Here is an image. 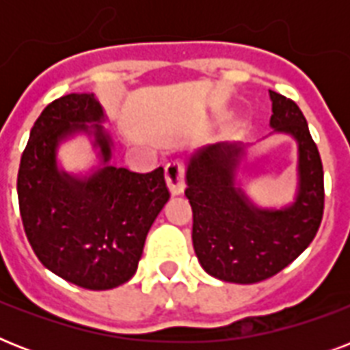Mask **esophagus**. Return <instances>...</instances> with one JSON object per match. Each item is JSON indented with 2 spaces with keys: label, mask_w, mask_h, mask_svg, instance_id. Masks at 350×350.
<instances>
[{
  "label": "esophagus",
  "mask_w": 350,
  "mask_h": 350,
  "mask_svg": "<svg viewBox=\"0 0 350 350\" xmlns=\"http://www.w3.org/2000/svg\"><path fill=\"white\" fill-rule=\"evenodd\" d=\"M165 181L172 194H181L185 189V167L180 159H172L165 165Z\"/></svg>",
  "instance_id": "esophagus-1"
}]
</instances>
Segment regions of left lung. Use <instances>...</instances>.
<instances>
[{
  "mask_svg": "<svg viewBox=\"0 0 350 350\" xmlns=\"http://www.w3.org/2000/svg\"><path fill=\"white\" fill-rule=\"evenodd\" d=\"M271 92V126L298 142V192L283 208H260L236 185L243 147L211 145L191 156L185 196L192 207V245L214 278L258 283L283 271L314 239L323 218V165L304 112Z\"/></svg>",
  "mask_w": 350,
  "mask_h": 350,
  "instance_id": "obj_1",
  "label": "left lung"
}]
</instances>
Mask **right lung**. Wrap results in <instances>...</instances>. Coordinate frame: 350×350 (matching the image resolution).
Instances as JSON below:
<instances>
[{"instance_id":"add662e5","label":"right lung","mask_w":350,"mask_h":350,"mask_svg":"<svg viewBox=\"0 0 350 350\" xmlns=\"http://www.w3.org/2000/svg\"><path fill=\"white\" fill-rule=\"evenodd\" d=\"M103 120L94 94L54 100L36 120L18 172L19 214L38 260L90 291L114 288L134 276L148 229L170 198L161 167L139 174L109 163ZM76 131L92 133L100 148L104 167L89 178L57 169L59 143Z\"/></svg>"}]
</instances>
